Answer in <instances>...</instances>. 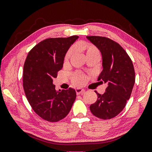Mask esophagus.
Instances as JSON below:
<instances>
[{"label":"esophagus","instance_id":"esophagus-1","mask_svg":"<svg viewBox=\"0 0 152 152\" xmlns=\"http://www.w3.org/2000/svg\"><path fill=\"white\" fill-rule=\"evenodd\" d=\"M75 91H76L77 95H81V94H83V93H84V90L82 88H76Z\"/></svg>","mask_w":152,"mask_h":152}]
</instances>
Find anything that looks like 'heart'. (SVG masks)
I'll return each instance as SVG.
<instances>
[{
  "instance_id": "1",
  "label": "heart",
  "mask_w": 152,
  "mask_h": 152,
  "mask_svg": "<svg viewBox=\"0 0 152 152\" xmlns=\"http://www.w3.org/2000/svg\"><path fill=\"white\" fill-rule=\"evenodd\" d=\"M81 48L86 54L87 58L91 57H98L100 56V51L95 45L92 43H85L81 46ZM74 53L73 48H70L68 49V50L66 52L65 56L64 58V63L66 64L69 62V60ZM72 82L75 85H83L86 82V76L84 74L81 73V72H76L72 75L71 76Z\"/></svg>"
}]
</instances>
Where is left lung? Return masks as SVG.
Segmentation results:
<instances>
[{"instance_id": "1", "label": "left lung", "mask_w": 152, "mask_h": 152, "mask_svg": "<svg viewBox=\"0 0 152 152\" xmlns=\"http://www.w3.org/2000/svg\"><path fill=\"white\" fill-rule=\"evenodd\" d=\"M87 39L101 52L103 70L97 80L107 84L103 95L95 91L97 99L90 106V110L95 117L111 119L124 109L130 98L135 83L134 65L126 52L115 41L99 36Z\"/></svg>"}]
</instances>
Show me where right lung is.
Instances as JSON below:
<instances>
[{"mask_svg": "<svg viewBox=\"0 0 152 152\" xmlns=\"http://www.w3.org/2000/svg\"><path fill=\"white\" fill-rule=\"evenodd\" d=\"M78 36L49 38L29 52L23 66V86L28 102L42 119L56 122L69 113L76 98L75 90L56 91L54 78L63 67L64 58Z\"/></svg>", "mask_w": 152, "mask_h": 152, "instance_id": "right-lung-1", "label": "right lung"}]
</instances>
